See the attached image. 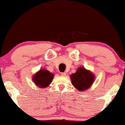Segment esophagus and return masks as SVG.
<instances>
[{"label":"esophagus","instance_id":"1","mask_svg":"<svg viewBox=\"0 0 125 125\" xmlns=\"http://www.w3.org/2000/svg\"><path fill=\"white\" fill-rule=\"evenodd\" d=\"M61 75L62 76H65L66 75V73H65V72H61Z\"/></svg>","mask_w":125,"mask_h":125}]
</instances>
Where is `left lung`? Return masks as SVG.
<instances>
[{
	"instance_id": "obj_1",
	"label": "left lung",
	"mask_w": 125,
	"mask_h": 125,
	"mask_svg": "<svg viewBox=\"0 0 125 125\" xmlns=\"http://www.w3.org/2000/svg\"><path fill=\"white\" fill-rule=\"evenodd\" d=\"M73 85L81 91L88 89L94 81V76L90 72L83 67H79L75 73L70 76Z\"/></svg>"
}]
</instances>
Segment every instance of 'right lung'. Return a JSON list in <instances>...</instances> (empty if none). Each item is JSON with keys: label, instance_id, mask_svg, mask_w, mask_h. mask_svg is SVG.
Segmentation results:
<instances>
[{"label": "right lung", "instance_id": "1", "mask_svg": "<svg viewBox=\"0 0 125 125\" xmlns=\"http://www.w3.org/2000/svg\"><path fill=\"white\" fill-rule=\"evenodd\" d=\"M53 78L52 73L48 70L42 69L34 76L33 81L38 87L44 88L51 83Z\"/></svg>", "mask_w": 125, "mask_h": 125}]
</instances>
